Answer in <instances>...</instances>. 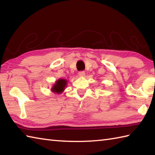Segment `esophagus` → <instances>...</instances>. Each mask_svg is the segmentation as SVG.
Wrapping results in <instances>:
<instances>
[{
  "instance_id": "esophagus-1",
  "label": "esophagus",
  "mask_w": 155,
  "mask_h": 155,
  "mask_svg": "<svg viewBox=\"0 0 155 155\" xmlns=\"http://www.w3.org/2000/svg\"><path fill=\"white\" fill-rule=\"evenodd\" d=\"M79 75H80V77H84L85 75V72L84 71H81L79 72Z\"/></svg>"
}]
</instances>
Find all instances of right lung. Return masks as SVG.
<instances>
[{
	"label": "right lung",
	"instance_id": "1",
	"mask_svg": "<svg viewBox=\"0 0 155 155\" xmlns=\"http://www.w3.org/2000/svg\"><path fill=\"white\" fill-rule=\"evenodd\" d=\"M68 81L65 79H59L55 81V83L53 85L51 90L53 93L61 94L65 89L67 86Z\"/></svg>",
	"mask_w": 155,
	"mask_h": 155
}]
</instances>
